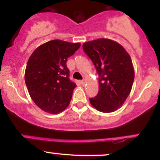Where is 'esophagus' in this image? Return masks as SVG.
<instances>
[{"instance_id":"obj_1","label":"esophagus","mask_w":160,"mask_h":160,"mask_svg":"<svg viewBox=\"0 0 160 160\" xmlns=\"http://www.w3.org/2000/svg\"><path fill=\"white\" fill-rule=\"evenodd\" d=\"M81 83L82 84V86H85V84H86V80H82V81H81Z\"/></svg>"}]
</instances>
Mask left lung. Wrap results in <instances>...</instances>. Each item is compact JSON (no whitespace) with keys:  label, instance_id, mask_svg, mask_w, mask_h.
<instances>
[{"label":"left lung","instance_id":"left-lung-1","mask_svg":"<svg viewBox=\"0 0 160 160\" xmlns=\"http://www.w3.org/2000/svg\"><path fill=\"white\" fill-rule=\"evenodd\" d=\"M82 49L99 75L98 95L89 102L98 111H117L132 87L135 71L131 57L120 43L107 38L86 42Z\"/></svg>","mask_w":160,"mask_h":160}]
</instances>
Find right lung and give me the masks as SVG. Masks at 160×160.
Masks as SVG:
<instances>
[{"mask_svg": "<svg viewBox=\"0 0 160 160\" xmlns=\"http://www.w3.org/2000/svg\"><path fill=\"white\" fill-rule=\"evenodd\" d=\"M80 47V43L50 40L28 58L25 81L33 102L42 111L57 114L69 105L77 85L70 80L66 62Z\"/></svg>", "mask_w": 160, "mask_h": 160, "instance_id": "1", "label": "right lung"}]
</instances>
